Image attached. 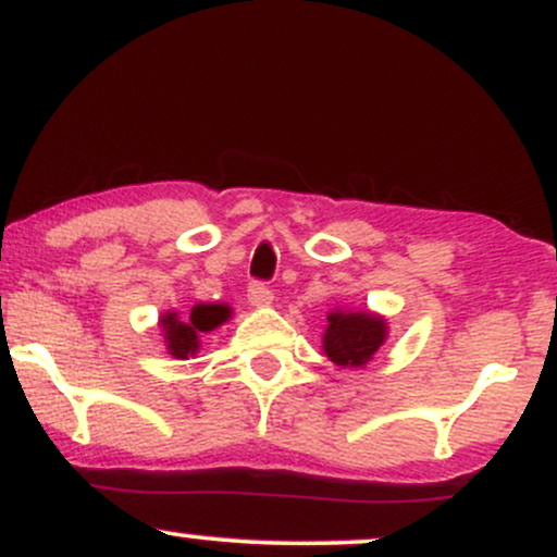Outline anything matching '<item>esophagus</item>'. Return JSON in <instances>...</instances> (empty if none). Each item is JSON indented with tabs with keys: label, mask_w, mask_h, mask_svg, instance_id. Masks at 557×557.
Masks as SVG:
<instances>
[{
	"label": "esophagus",
	"mask_w": 557,
	"mask_h": 557,
	"mask_svg": "<svg viewBox=\"0 0 557 557\" xmlns=\"http://www.w3.org/2000/svg\"><path fill=\"white\" fill-rule=\"evenodd\" d=\"M274 293L264 283H253L248 287V304L257 306V309H264V306H272Z\"/></svg>",
	"instance_id": "esophagus-1"
}]
</instances>
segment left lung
<instances>
[{
  "label": "left lung",
  "mask_w": 557,
  "mask_h": 557,
  "mask_svg": "<svg viewBox=\"0 0 557 557\" xmlns=\"http://www.w3.org/2000/svg\"><path fill=\"white\" fill-rule=\"evenodd\" d=\"M387 319L376 311L332 309L322 335L324 356L341 369H363L387 341Z\"/></svg>",
  "instance_id": "left-lung-1"
}]
</instances>
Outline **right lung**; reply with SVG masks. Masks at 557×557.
<instances>
[{
  "label": "right lung",
  "mask_w": 557,
  "mask_h": 557,
  "mask_svg": "<svg viewBox=\"0 0 557 557\" xmlns=\"http://www.w3.org/2000/svg\"><path fill=\"white\" fill-rule=\"evenodd\" d=\"M230 317H233V309L227 304H196L188 317H181L177 311H164L159 317V330H162L168 354L175 359L196 356L201 348V335L225 324Z\"/></svg>",
  "instance_id": "1"
}]
</instances>
